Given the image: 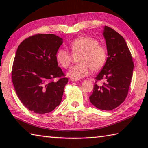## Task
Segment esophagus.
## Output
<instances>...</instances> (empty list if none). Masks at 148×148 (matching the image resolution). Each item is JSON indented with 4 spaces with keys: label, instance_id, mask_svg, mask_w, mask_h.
Segmentation results:
<instances>
[{
    "label": "esophagus",
    "instance_id": "1",
    "mask_svg": "<svg viewBox=\"0 0 148 148\" xmlns=\"http://www.w3.org/2000/svg\"><path fill=\"white\" fill-rule=\"evenodd\" d=\"M69 80H70L71 81H72V82H75V81H77L78 80V79H76V78H72V77H70V79H69Z\"/></svg>",
    "mask_w": 148,
    "mask_h": 148
}]
</instances>
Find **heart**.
Returning <instances> with one entry per match:
<instances>
[{
    "mask_svg": "<svg viewBox=\"0 0 148 148\" xmlns=\"http://www.w3.org/2000/svg\"><path fill=\"white\" fill-rule=\"evenodd\" d=\"M69 48L73 54L81 53L79 64L69 69L68 76L72 78H81L88 76L90 69L97 71L102 69L107 60L106 49L99 45L97 39L89 36L77 37L71 42ZM56 60L63 68L67 69L72 60V55L67 49H60L56 54Z\"/></svg>",
    "mask_w": 148,
    "mask_h": 148,
    "instance_id": "heart-1",
    "label": "heart"
}]
</instances>
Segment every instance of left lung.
I'll return each mask as SVG.
<instances>
[{"label": "left lung", "instance_id": "left-lung-1", "mask_svg": "<svg viewBox=\"0 0 148 148\" xmlns=\"http://www.w3.org/2000/svg\"><path fill=\"white\" fill-rule=\"evenodd\" d=\"M103 34L108 57L95 78L90 100L97 108L111 111L121 104L127 97L134 64L128 47L120 34L108 26H105ZM101 80L105 82L102 86L97 84Z\"/></svg>", "mask_w": 148, "mask_h": 148}]
</instances>
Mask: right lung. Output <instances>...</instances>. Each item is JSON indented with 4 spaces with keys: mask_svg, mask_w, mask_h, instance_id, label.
Listing matches in <instances>:
<instances>
[{
    "mask_svg": "<svg viewBox=\"0 0 148 148\" xmlns=\"http://www.w3.org/2000/svg\"><path fill=\"white\" fill-rule=\"evenodd\" d=\"M62 43L54 34H37L23 40L16 53L12 83L24 106L37 114L50 112L62 101L68 79L58 66L56 54Z\"/></svg>",
    "mask_w": 148,
    "mask_h": 148,
    "instance_id": "right-lung-1",
    "label": "right lung"
}]
</instances>
